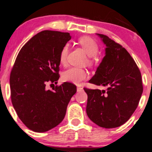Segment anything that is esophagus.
Instances as JSON below:
<instances>
[{
  "label": "esophagus",
  "instance_id": "1",
  "mask_svg": "<svg viewBox=\"0 0 152 152\" xmlns=\"http://www.w3.org/2000/svg\"><path fill=\"white\" fill-rule=\"evenodd\" d=\"M83 91V88L82 87H77V91L78 92H81Z\"/></svg>",
  "mask_w": 152,
  "mask_h": 152
}]
</instances>
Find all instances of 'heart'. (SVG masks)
I'll use <instances>...</instances> for the list:
<instances>
[{
  "mask_svg": "<svg viewBox=\"0 0 152 152\" xmlns=\"http://www.w3.org/2000/svg\"><path fill=\"white\" fill-rule=\"evenodd\" d=\"M78 43L83 48V50L88 56L87 63L88 65H92L94 61V56L99 51V46L93 38L88 36H83L78 40ZM69 53V48L67 45H65L61 48L59 55L60 63L63 65H65L67 61L68 56ZM88 74L85 69L76 67H71L64 72L62 78L64 81L70 82L74 84H80L84 79H86Z\"/></svg>",
  "mask_w": 152,
  "mask_h": 152,
  "instance_id": "heart-1",
  "label": "heart"
}]
</instances>
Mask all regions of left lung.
Segmentation results:
<instances>
[{"mask_svg":"<svg viewBox=\"0 0 152 152\" xmlns=\"http://www.w3.org/2000/svg\"><path fill=\"white\" fill-rule=\"evenodd\" d=\"M106 45L105 56L89 83L107 90L84 88L88 95L86 114L98 126H121L129 119L143 92L142 75L129 52L108 36L97 34Z\"/></svg>","mask_w":152,"mask_h":152,"instance_id":"8db88e82","label":"left lung"}]
</instances>
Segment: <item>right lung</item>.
<instances>
[{
    "mask_svg": "<svg viewBox=\"0 0 152 152\" xmlns=\"http://www.w3.org/2000/svg\"><path fill=\"white\" fill-rule=\"evenodd\" d=\"M71 38L69 33L43 31L22 47L10 76L11 102L19 118L29 129L45 132L58 125L76 86L64 82L47 90L48 82L59 78V55Z\"/></svg>",
    "mask_w": 152,
    "mask_h": 152,
    "instance_id": "right-lung-1",
    "label": "right lung"
}]
</instances>
